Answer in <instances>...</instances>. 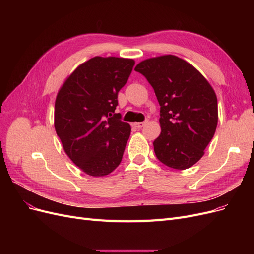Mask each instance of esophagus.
I'll return each instance as SVG.
<instances>
[{
  "mask_svg": "<svg viewBox=\"0 0 254 254\" xmlns=\"http://www.w3.org/2000/svg\"><path fill=\"white\" fill-rule=\"evenodd\" d=\"M146 123H147V121H145V122H137V123H134V126L136 127V128H142L145 124H146Z\"/></svg>",
  "mask_w": 254,
  "mask_h": 254,
  "instance_id": "esophagus-1",
  "label": "esophagus"
}]
</instances>
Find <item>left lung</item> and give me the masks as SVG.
<instances>
[{"label":"left lung","mask_w":254,"mask_h":254,"mask_svg":"<svg viewBox=\"0 0 254 254\" xmlns=\"http://www.w3.org/2000/svg\"><path fill=\"white\" fill-rule=\"evenodd\" d=\"M155 90L161 133L153 142L157 158L187 170L204 155L218 122L217 97L195 66L174 55L145 59L134 67Z\"/></svg>","instance_id":"obj_1"}]
</instances>
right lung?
<instances>
[{
	"label": "right lung",
	"instance_id": "obj_1",
	"mask_svg": "<svg viewBox=\"0 0 254 254\" xmlns=\"http://www.w3.org/2000/svg\"><path fill=\"white\" fill-rule=\"evenodd\" d=\"M133 65L129 58L93 57L76 67L58 91L56 133L66 156L89 176H107L121 163L131 127L112 113Z\"/></svg>",
	"mask_w": 254,
	"mask_h": 254
}]
</instances>
